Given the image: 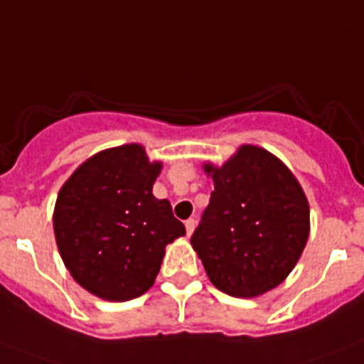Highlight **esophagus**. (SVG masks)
I'll return each mask as SVG.
<instances>
[{
	"mask_svg": "<svg viewBox=\"0 0 364 364\" xmlns=\"http://www.w3.org/2000/svg\"><path fill=\"white\" fill-rule=\"evenodd\" d=\"M185 229H186V236H191L192 232H194V229H196V220H194V218H191V220L185 221Z\"/></svg>",
	"mask_w": 364,
	"mask_h": 364,
	"instance_id": "obj_1",
	"label": "esophagus"
}]
</instances>
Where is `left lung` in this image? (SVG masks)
Wrapping results in <instances>:
<instances>
[{
  "label": "left lung",
  "mask_w": 364,
  "mask_h": 364,
  "mask_svg": "<svg viewBox=\"0 0 364 364\" xmlns=\"http://www.w3.org/2000/svg\"><path fill=\"white\" fill-rule=\"evenodd\" d=\"M203 170L214 192L191 243L208 280L238 299L271 291L291 273L309 236L299 179L255 144H242L221 166L207 161Z\"/></svg>",
  "instance_id": "8db88e82"
}]
</instances>
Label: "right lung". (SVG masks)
I'll list each match as a JSON object with an SVG mask.
<instances>
[{"mask_svg": "<svg viewBox=\"0 0 364 364\" xmlns=\"http://www.w3.org/2000/svg\"><path fill=\"white\" fill-rule=\"evenodd\" d=\"M163 163L137 143L86 159L62 185L53 213L58 252L91 295L126 302L146 293L164 247L185 236L168 200L151 194Z\"/></svg>", "mask_w": 364, "mask_h": 364, "instance_id": "right-lung-1", "label": "right lung"}]
</instances>
